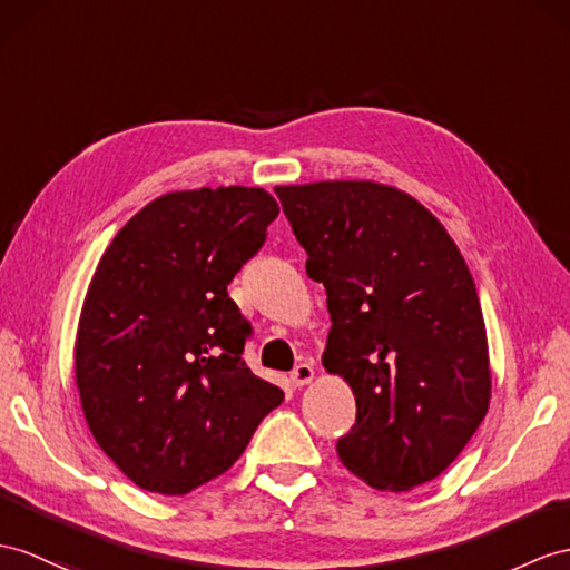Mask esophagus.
Segmentation results:
<instances>
[{
	"label": "esophagus",
	"instance_id": "obj_1",
	"mask_svg": "<svg viewBox=\"0 0 570 570\" xmlns=\"http://www.w3.org/2000/svg\"><path fill=\"white\" fill-rule=\"evenodd\" d=\"M289 380L295 386H304L314 380V365L312 363H299L293 372H289Z\"/></svg>",
	"mask_w": 570,
	"mask_h": 570
}]
</instances>
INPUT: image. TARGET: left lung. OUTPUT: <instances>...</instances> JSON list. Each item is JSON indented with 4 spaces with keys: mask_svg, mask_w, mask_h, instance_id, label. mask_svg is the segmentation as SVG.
Listing matches in <instances>:
<instances>
[{
    "mask_svg": "<svg viewBox=\"0 0 570 570\" xmlns=\"http://www.w3.org/2000/svg\"><path fill=\"white\" fill-rule=\"evenodd\" d=\"M326 287L324 367L351 384L355 425L336 452L380 491L440 476L491 401L483 314L460 248L404 190L374 180L277 186Z\"/></svg>",
    "mask_w": 570,
    "mask_h": 570,
    "instance_id": "left-lung-1",
    "label": "left lung"
}]
</instances>
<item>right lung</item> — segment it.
<instances>
[{"label": "right lung", "instance_id": "obj_1", "mask_svg": "<svg viewBox=\"0 0 570 570\" xmlns=\"http://www.w3.org/2000/svg\"><path fill=\"white\" fill-rule=\"evenodd\" d=\"M277 213L263 188L166 193L96 266L75 345L81 411L145 491L184 495L225 474L283 404L246 367L252 324L227 293Z\"/></svg>", "mask_w": 570, "mask_h": 570}]
</instances>
